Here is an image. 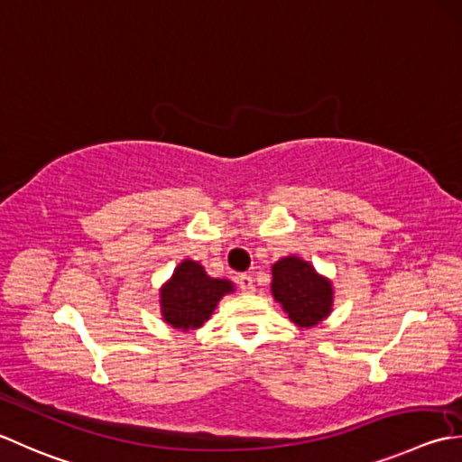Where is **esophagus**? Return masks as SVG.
Returning <instances> with one entry per match:
<instances>
[{
    "label": "esophagus",
    "mask_w": 462,
    "mask_h": 462,
    "mask_svg": "<svg viewBox=\"0 0 462 462\" xmlns=\"http://www.w3.org/2000/svg\"><path fill=\"white\" fill-rule=\"evenodd\" d=\"M238 284H240V291H242L244 294H252V292L256 291L254 280H252L250 274H240V276H238Z\"/></svg>",
    "instance_id": "1"
}]
</instances>
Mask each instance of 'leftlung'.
<instances>
[{"label":"left lung","mask_w":462,"mask_h":462,"mask_svg":"<svg viewBox=\"0 0 462 462\" xmlns=\"http://www.w3.org/2000/svg\"><path fill=\"white\" fill-rule=\"evenodd\" d=\"M270 291L288 319L302 328L316 327L332 312V282L316 273L310 262L298 256L276 262Z\"/></svg>","instance_id":"left-lung-1"}]
</instances>
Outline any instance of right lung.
I'll return each mask as SVG.
<instances>
[{
	"instance_id": "add662e5",
	"label": "right lung",
	"mask_w": 462,
	"mask_h": 462,
	"mask_svg": "<svg viewBox=\"0 0 462 462\" xmlns=\"http://www.w3.org/2000/svg\"><path fill=\"white\" fill-rule=\"evenodd\" d=\"M230 292H234L230 280L210 278L198 262L182 260L160 291L162 319L176 330L200 328L222 296Z\"/></svg>"
}]
</instances>
